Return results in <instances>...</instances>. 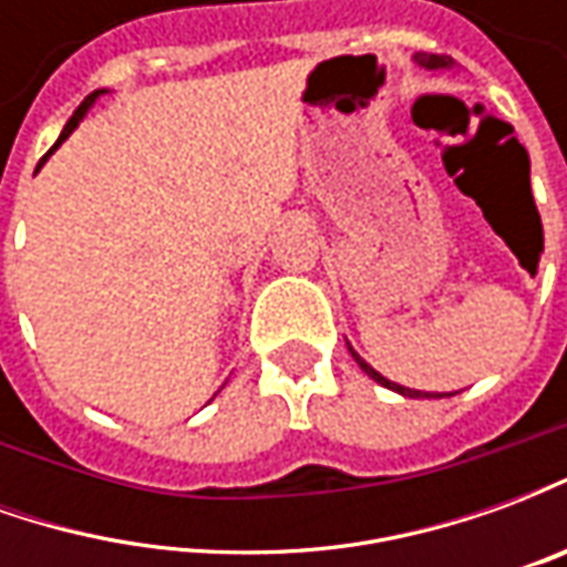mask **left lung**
Listing matches in <instances>:
<instances>
[{"label": "left lung", "instance_id": "obj_1", "mask_svg": "<svg viewBox=\"0 0 567 567\" xmlns=\"http://www.w3.org/2000/svg\"><path fill=\"white\" fill-rule=\"evenodd\" d=\"M416 63L422 69H431V72H434V69H452V56H446V54H416ZM349 352H352V358H355V361H358V368L364 370L370 380H377V382H380V385H385V389H392V392L404 394V398H431V394H434V392H416V389H406V385H398V382L385 380L380 370L370 368L368 361L358 355L352 346H349ZM437 398H440V394H437Z\"/></svg>", "mask_w": 567, "mask_h": 567}]
</instances>
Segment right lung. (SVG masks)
<instances>
[{
	"mask_svg": "<svg viewBox=\"0 0 567 567\" xmlns=\"http://www.w3.org/2000/svg\"><path fill=\"white\" fill-rule=\"evenodd\" d=\"M103 93H105V91H93V93H91V96H87V100H84V103H81V105H79V109H75V115L69 117V124H66V127H63V133H60V140H56V142H54V148H51V151H48V154H44V157H42V163H44V161H48V157H51V154H54V151H56V148H60V145H63V142H66V140H69V133H72V130L79 127V121H81V117L87 115V109H91V105H93V103H96V96H103ZM42 163H39V166H42Z\"/></svg>",
	"mask_w": 567,
	"mask_h": 567,
	"instance_id": "obj_1",
	"label": "right lung"
}]
</instances>
